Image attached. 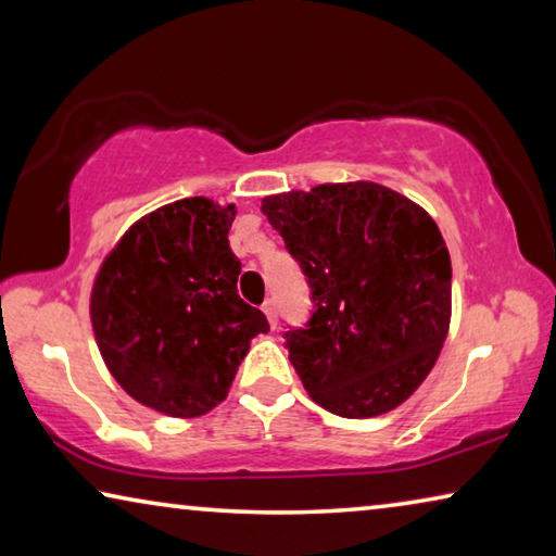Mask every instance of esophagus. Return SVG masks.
Instances as JSON below:
<instances>
[{"mask_svg":"<svg viewBox=\"0 0 556 556\" xmlns=\"http://www.w3.org/2000/svg\"><path fill=\"white\" fill-rule=\"evenodd\" d=\"M262 312H265V316L269 318V326L275 328L277 326V304H275V299H267L265 304H262Z\"/></svg>","mask_w":556,"mask_h":556,"instance_id":"esophagus-1","label":"esophagus"}]
</instances>
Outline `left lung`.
<instances>
[{"label": "left lung", "mask_w": 556, "mask_h": 556, "mask_svg": "<svg viewBox=\"0 0 556 556\" xmlns=\"http://www.w3.org/2000/svg\"><path fill=\"white\" fill-rule=\"evenodd\" d=\"M262 213L312 287V321L285 333L308 397L348 419L400 407L434 368L451 324L439 225L372 181L267 195Z\"/></svg>", "instance_id": "8db88e82"}]
</instances>
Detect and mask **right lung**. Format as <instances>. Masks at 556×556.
I'll return each mask as SVG.
<instances>
[{
    "label": "right lung",
    "instance_id": "obj_1",
    "mask_svg": "<svg viewBox=\"0 0 556 556\" xmlns=\"http://www.w3.org/2000/svg\"><path fill=\"white\" fill-rule=\"evenodd\" d=\"M235 213L203 195L162 205L129 225L92 281V333L110 375L166 417L218 407L252 338L269 331L238 296Z\"/></svg>",
    "mask_w": 556,
    "mask_h": 556
}]
</instances>
